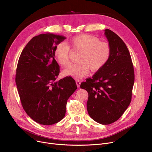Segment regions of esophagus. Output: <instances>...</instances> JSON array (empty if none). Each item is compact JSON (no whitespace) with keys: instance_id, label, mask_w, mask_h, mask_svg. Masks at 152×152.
Returning <instances> with one entry per match:
<instances>
[{"instance_id":"34e87169","label":"esophagus","mask_w":152,"mask_h":152,"mask_svg":"<svg viewBox=\"0 0 152 152\" xmlns=\"http://www.w3.org/2000/svg\"><path fill=\"white\" fill-rule=\"evenodd\" d=\"M76 85H77V87H80V84H81V82H80V81L77 80V81H76Z\"/></svg>"}]
</instances>
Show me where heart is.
I'll return each mask as SVG.
<instances>
[{"label":"heart","instance_id":"b5f03b06","mask_svg":"<svg viewBox=\"0 0 152 152\" xmlns=\"http://www.w3.org/2000/svg\"><path fill=\"white\" fill-rule=\"evenodd\" d=\"M70 46L73 49L81 52L77 57L79 62L71 65L63 71V74L77 79L86 76L89 69L92 72L100 70L107 63L111 55L108 43L90 34L73 37L70 41ZM69 53L70 47L65 42H60L55 47V58L62 66L69 65Z\"/></svg>","mask_w":152,"mask_h":152}]
</instances>
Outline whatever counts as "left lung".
Returning a JSON list of instances; mask_svg holds the SVG:
<instances>
[{
  "label": "left lung",
  "mask_w": 152,
  "mask_h": 152,
  "mask_svg": "<svg viewBox=\"0 0 152 152\" xmlns=\"http://www.w3.org/2000/svg\"><path fill=\"white\" fill-rule=\"evenodd\" d=\"M111 48L106 65L81 84L88 92L89 116L102 124L115 122L129 105L134 83V66L128 49L114 32L105 30Z\"/></svg>",
  "instance_id": "left-lung-1"
}]
</instances>
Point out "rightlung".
<instances>
[{
    "label": "right lung",
    "instance_id": "add662e5",
    "mask_svg": "<svg viewBox=\"0 0 152 152\" xmlns=\"http://www.w3.org/2000/svg\"><path fill=\"white\" fill-rule=\"evenodd\" d=\"M65 39L51 33L36 36L24 48L18 61L15 82L21 105L32 119L42 125L61 120L67 100L77 89L71 76L56 81L60 66L55 60V47Z\"/></svg>",
    "mask_w": 152,
    "mask_h": 152
}]
</instances>
